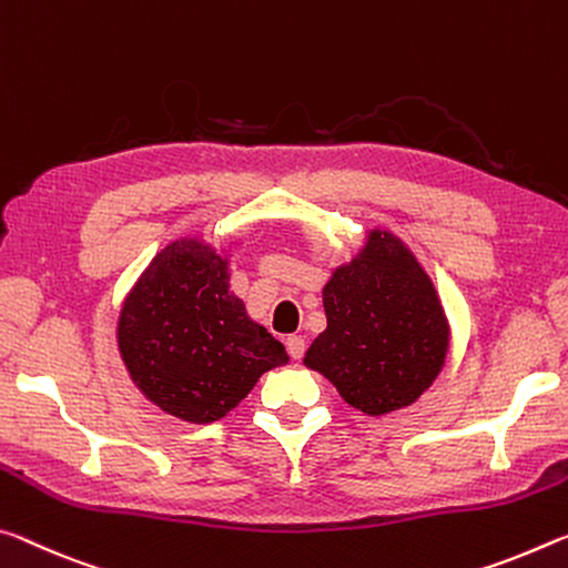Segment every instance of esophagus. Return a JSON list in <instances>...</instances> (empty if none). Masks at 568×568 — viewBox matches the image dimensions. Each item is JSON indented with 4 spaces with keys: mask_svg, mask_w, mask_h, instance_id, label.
Wrapping results in <instances>:
<instances>
[{
    "mask_svg": "<svg viewBox=\"0 0 568 568\" xmlns=\"http://www.w3.org/2000/svg\"><path fill=\"white\" fill-rule=\"evenodd\" d=\"M304 347H306V342H304V337H300V334H292V337H286V349H290V355L294 359H302Z\"/></svg>",
    "mask_w": 568,
    "mask_h": 568,
    "instance_id": "esophagus-1",
    "label": "esophagus"
}]
</instances>
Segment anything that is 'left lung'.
Returning <instances> with one entry per match:
<instances>
[{
    "instance_id": "8db88e82",
    "label": "left lung",
    "mask_w": 568,
    "mask_h": 568,
    "mask_svg": "<svg viewBox=\"0 0 568 568\" xmlns=\"http://www.w3.org/2000/svg\"><path fill=\"white\" fill-rule=\"evenodd\" d=\"M327 329L304 365L337 387L347 405L385 415L413 405L440 375L450 324L438 292L410 248L372 229L349 264L322 292Z\"/></svg>"
}]
</instances>
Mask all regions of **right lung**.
<instances>
[{
  "mask_svg": "<svg viewBox=\"0 0 568 568\" xmlns=\"http://www.w3.org/2000/svg\"><path fill=\"white\" fill-rule=\"evenodd\" d=\"M229 258L201 239H179L125 296L118 349L135 387L163 413L213 423L264 372L286 365L284 345L229 292Z\"/></svg>",
  "mask_w": 568,
  "mask_h": 568,
  "instance_id": "1",
  "label": "right lung"
}]
</instances>
